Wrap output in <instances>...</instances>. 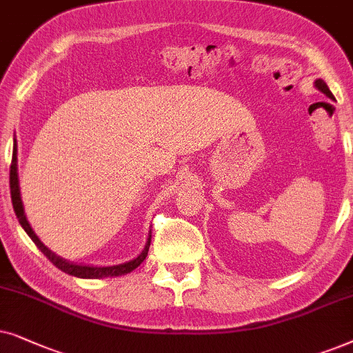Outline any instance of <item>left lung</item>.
I'll return each mask as SVG.
<instances>
[{
    "mask_svg": "<svg viewBox=\"0 0 353 353\" xmlns=\"http://www.w3.org/2000/svg\"><path fill=\"white\" fill-rule=\"evenodd\" d=\"M314 87H316L319 92H323L326 97H330L331 100H334V95H332L331 90H330V88H327L326 82H324L323 79H316V81H314Z\"/></svg>",
    "mask_w": 353,
    "mask_h": 353,
    "instance_id": "left-lung-1",
    "label": "left lung"
}]
</instances>
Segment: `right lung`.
<instances>
[{"label": "right lung", "instance_id": "obj_1", "mask_svg": "<svg viewBox=\"0 0 353 353\" xmlns=\"http://www.w3.org/2000/svg\"><path fill=\"white\" fill-rule=\"evenodd\" d=\"M9 187H11V199H12V206H14V213H16L19 223H21L22 229L29 234V237L34 241V243L39 247V250L43 253V255L48 258V260L53 263V265L61 270L63 272H68L70 276H75V278H82V279H103V278H112V276H122L128 274V272L134 271L140 263H142L145 258L148 255V248H150V242H152V234L148 236V241L145 243V248L142 253L134 260H130L128 263H122V265H116V266H87V265H75V263H70L64 258H61L46 248L43 245V242L37 237V234L34 232V229L30 228L29 221L26 218V213H23V205L21 200V189H19V179H17V145H16V139H14V148H12V161H11V171H9ZM152 232V231H150Z\"/></svg>", "mask_w": 353, "mask_h": 353}]
</instances>
